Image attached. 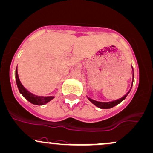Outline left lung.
<instances>
[{
  "instance_id": "obj_1",
  "label": "left lung",
  "mask_w": 153,
  "mask_h": 153,
  "mask_svg": "<svg viewBox=\"0 0 153 153\" xmlns=\"http://www.w3.org/2000/svg\"><path fill=\"white\" fill-rule=\"evenodd\" d=\"M132 69H133V68H132ZM133 80H134V71H133ZM132 85H133V81H132L131 87H132ZM131 89H130V91H131ZM130 91H129L128 93H127L124 96V97H122V98L119 99V100H115V101L110 102H97V101H95V100H91V99H90V98H88V100H89L90 101L94 104V105H96L97 107H100V108H101V109H110V108H112V107H115V105H118L119 103H120V102L123 101V100H125L126 97H127V95H128L129 94V92H130Z\"/></svg>"
}]
</instances>
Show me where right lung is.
<instances>
[{
	"instance_id": "right-lung-1",
	"label": "right lung",
	"mask_w": 153,
	"mask_h": 153,
	"mask_svg": "<svg viewBox=\"0 0 153 153\" xmlns=\"http://www.w3.org/2000/svg\"><path fill=\"white\" fill-rule=\"evenodd\" d=\"M16 85H17L18 88L20 93L22 94L23 97H25L26 100H27L30 103L33 104V105H43L45 104L48 103V102L51 101V100H53L54 97H39V96H36L33 94H32L31 92H30L29 91H27L26 88L23 86L22 84L20 82L19 76H18V73L17 70L16 69Z\"/></svg>"
}]
</instances>
